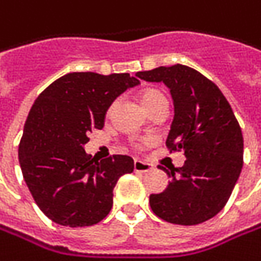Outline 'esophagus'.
Listing matches in <instances>:
<instances>
[{
  "instance_id": "esophagus-1",
  "label": "esophagus",
  "mask_w": 261,
  "mask_h": 261,
  "mask_svg": "<svg viewBox=\"0 0 261 261\" xmlns=\"http://www.w3.org/2000/svg\"><path fill=\"white\" fill-rule=\"evenodd\" d=\"M134 169H135V172H150L152 169V164L148 163V162H144V160H135Z\"/></svg>"
}]
</instances>
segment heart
Returning <instances> with one entry per match:
<instances>
[{
	"label": "heart",
	"instance_id": "b5f03b06",
	"mask_svg": "<svg viewBox=\"0 0 261 261\" xmlns=\"http://www.w3.org/2000/svg\"><path fill=\"white\" fill-rule=\"evenodd\" d=\"M160 101H167V99L164 97L163 92H160L157 89H145L139 95V102L147 111L150 110L151 107H154L155 104H159ZM111 111H113V109H110V113Z\"/></svg>",
	"mask_w": 261,
	"mask_h": 261
}]
</instances>
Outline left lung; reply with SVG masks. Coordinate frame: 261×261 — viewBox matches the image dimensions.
I'll list each match as a JSON object with an SVG mask.
<instances>
[{
    "instance_id": "left-lung-1",
    "label": "left lung",
    "mask_w": 261,
    "mask_h": 261,
    "mask_svg": "<svg viewBox=\"0 0 261 261\" xmlns=\"http://www.w3.org/2000/svg\"><path fill=\"white\" fill-rule=\"evenodd\" d=\"M137 76L170 89L175 116L166 145L187 157L182 167L170 172L160 166L172 180L163 192L151 194V210L175 225L202 223L225 207L241 173L244 139L238 120L220 89L188 66H160Z\"/></svg>"
}]
</instances>
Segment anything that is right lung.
<instances>
[{
    "mask_svg": "<svg viewBox=\"0 0 261 261\" xmlns=\"http://www.w3.org/2000/svg\"><path fill=\"white\" fill-rule=\"evenodd\" d=\"M137 85L139 81L129 73L73 72L35 99L23 127L19 162L33 200L53 222L82 228L110 213L113 189L120 176L134 172V159H92L85 144L92 129H102L113 101Z\"/></svg>",
    "mask_w": 261,
    "mask_h": 261,
    "instance_id": "right-lung-1",
    "label": "right lung"
}]
</instances>
